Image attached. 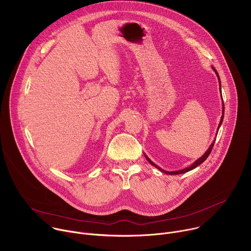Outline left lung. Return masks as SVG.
<instances>
[{
    "mask_svg": "<svg viewBox=\"0 0 251 251\" xmlns=\"http://www.w3.org/2000/svg\"><path fill=\"white\" fill-rule=\"evenodd\" d=\"M212 69L216 71V75H217V76H218V78H219V80H220V76H219V74L217 73V70L214 69L213 67H212ZM220 86H221V81H220ZM222 92V91H221ZM224 114H225V105L223 106V116H222V119H221V122H220V125H219V128H218V132H219V129H220V126L222 125V122H223V120H224ZM213 144H214V142H212V144L209 146V148H208V150L203 154V156L202 157H201L199 160H197L193 165H191L190 167H188V168H186V169H184V170H180V171H176V172H167V171H165V170H162L160 167H158L157 165H155L147 156H145L146 157V159L149 161V163L151 164V165H153L154 167H156V168H158L161 172H163V173H165V174H169V175H178V174H184V173H187V172H189V171H191V170H193V169H195L196 167H198L199 165H201L202 162H204V160L208 157V155L210 154V152H211V150H212V147H213Z\"/></svg>",
    "mask_w": 251,
    "mask_h": 251,
    "instance_id": "1",
    "label": "left lung"
}]
</instances>
